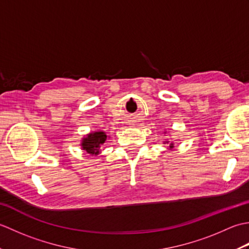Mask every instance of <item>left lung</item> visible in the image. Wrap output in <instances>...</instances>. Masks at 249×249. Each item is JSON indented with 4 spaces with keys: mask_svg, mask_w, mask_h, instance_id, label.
<instances>
[{
    "mask_svg": "<svg viewBox=\"0 0 249 249\" xmlns=\"http://www.w3.org/2000/svg\"><path fill=\"white\" fill-rule=\"evenodd\" d=\"M165 134H166V131H165ZM163 144H169V147H168V150H173L174 149V142L173 141H165L163 142Z\"/></svg>",
    "mask_w": 249,
    "mask_h": 249,
    "instance_id": "obj_1",
    "label": "left lung"
}]
</instances>
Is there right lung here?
<instances>
[{"mask_svg": "<svg viewBox=\"0 0 249 249\" xmlns=\"http://www.w3.org/2000/svg\"><path fill=\"white\" fill-rule=\"evenodd\" d=\"M109 137L103 130H95L89 133L81 139V149L91 156H97L102 153V147L104 146L106 140Z\"/></svg>", "mask_w": 249, "mask_h": 249, "instance_id": "right-lung-1", "label": "right lung"}]
</instances>
